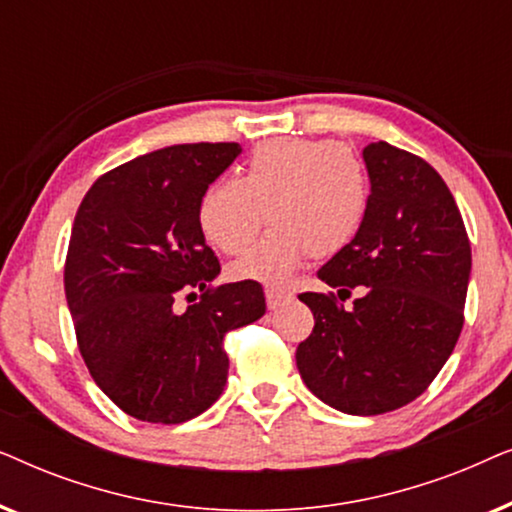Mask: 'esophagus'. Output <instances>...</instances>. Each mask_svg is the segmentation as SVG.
I'll list each match as a JSON object with an SVG mask.
<instances>
[{
  "label": "esophagus",
  "instance_id": "obj_1",
  "mask_svg": "<svg viewBox=\"0 0 512 512\" xmlns=\"http://www.w3.org/2000/svg\"><path fill=\"white\" fill-rule=\"evenodd\" d=\"M286 300H289L286 293H279V291H272V289L265 291V303H268V310H279V307H282Z\"/></svg>",
  "mask_w": 512,
  "mask_h": 512
}]
</instances>
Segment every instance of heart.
<instances>
[{
    "mask_svg": "<svg viewBox=\"0 0 512 512\" xmlns=\"http://www.w3.org/2000/svg\"><path fill=\"white\" fill-rule=\"evenodd\" d=\"M368 174L356 153L328 139H268L249 153L242 179L219 177L198 202V226L223 254L254 242L268 212L272 228L228 275L284 289L305 256L333 258L359 235Z\"/></svg>",
    "mask_w": 512,
    "mask_h": 512,
    "instance_id": "1",
    "label": "heart"
}]
</instances>
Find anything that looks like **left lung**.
<instances>
[{
	"label": "left lung",
	"instance_id": "8db88e82",
	"mask_svg": "<svg viewBox=\"0 0 512 512\" xmlns=\"http://www.w3.org/2000/svg\"><path fill=\"white\" fill-rule=\"evenodd\" d=\"M366 219L317 272L347 293H300L314 314L296 349L307 389L345 415H382L415 401L457 345L471 279V242L450 188L426 160L387 142L363 149Z\"/></svg>",
	"mask_w": 512,
	"mask_h": 512
}]
</instances>
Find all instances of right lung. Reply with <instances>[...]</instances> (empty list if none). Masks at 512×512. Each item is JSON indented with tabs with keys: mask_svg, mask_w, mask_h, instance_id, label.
I'll return each mask as SVG.
<instances>
[{
	"mask_svg": "<svg viewBox=\"0 0 512 512\" xmlns=\"http://www.w3.org/2000/svg\"><path fill=\"white\" fill-rule=\"evenodd\" d=\"M240 153L235 142L151 151L97 179L76 212L65 296L81 356L97 387L142 422L202 415L228 380L223 335L265 314L258 282L212 289L221 265L198 226L202 191ZM188 288L203 296L177 313Z\"/></svg>",
	"mask_w": 512,
	"mask_h": 512,
	"instance_id": "obj_1",
	"label": "right lung"
}]
</instances>
